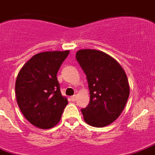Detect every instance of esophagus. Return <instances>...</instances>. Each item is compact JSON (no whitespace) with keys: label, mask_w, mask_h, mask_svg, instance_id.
<instances>
[{"label":"esophagus","mask_w":155,"mask_h":155,"mask_svg":"<svg viewBox=\"0 0 155 155\" xmlns=\"http://www.w3.org/2000/svg\"><path fill=\"white\" fill-rule=\"evenodd\" d=\"M71 100L72 101H75L76 100V95H74V96L71 97Z\"/></svg>","instance_id":"esophagus-1"}]
</instances>
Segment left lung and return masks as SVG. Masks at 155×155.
<instances>
[{"instance_id": "obj_1", "label": "left lung", "mask_w": 155, "mask_h": 155, "mask_svg": "<svg viewBox=\"0 0 155 155\" xmlns=\"http://www.w3.org/2000/svg\"><path fill=\"white\" fill-rule=\"evenodd\" d=\"M76 59L88 83L90 101L81 110L84 120L93 127H103L116 120L129 97L127 75L116 60L100 50L80 49Z\"/></svg>"}]
</instances>
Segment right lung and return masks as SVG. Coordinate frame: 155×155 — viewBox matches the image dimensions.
I'll return each mask as SVG.
<instances>
[{
	"label": "right lung",
	"mask_w": 155,
	"mask_h": 155,
	"mask_svg": "<svg viewBox=\"0 0 155 155\" xmlns=\"http://www.w3.org/2000/svg\"><path fill=\"white\" fill-rule=\"evenodd\" d=\"M69 53L70 50L39 53L18 74L17 103L24 117L35 127L49 129L61 120L68 101L61 93L57 73Z\"/></svg>",
	"instance_id": "add662e5"
}]
</instances>
